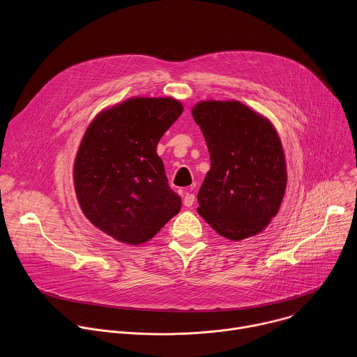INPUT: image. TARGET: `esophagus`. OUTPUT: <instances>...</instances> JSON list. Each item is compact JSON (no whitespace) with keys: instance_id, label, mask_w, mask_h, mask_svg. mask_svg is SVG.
Instances as JSON below:
<instances>
[{"instance_id":"1","label":"esophagus","mask_w":357,"mask_h":357,"mask_svg":"<svg viewBox=\"0 0 357 357\" xmlns=\"http://www.w3.org/2000/svg\"><path fill=\"white\" fill-rule=\"evenodd\" d=\"M194 201H195V195L191 194V192H185V195H184V198H183V204H184L185 206H191V205L194 204Z\"/></svg>"}]
</instances>
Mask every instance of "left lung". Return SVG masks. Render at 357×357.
Instances as JSON below:
<instances>
[{"label":"left lung","instance_id":"1","mask_svg":"<svg viewBox=\"0 0 357 357\" xmlns=\"http://www.w3.org/2000/svg\"><path fill=\"white\" fill-rule=\"evenodd\" d=\"M192 118L205 137L211 169L197 212L221 236L243 241L277 215L287 165L274 125L241 101H199Z\"/></svg>","mask_w":357,"mask_h":357}]
</instances>
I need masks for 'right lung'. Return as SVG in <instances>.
<instances>
[{"instance_id":"add662e5","label":"right lung","mask_w":357,"mask_h":357,"mask_svg":"<svg viewBox=\"0 0 357 357\" xmlns=\"http://www.w3.org/2000/svg\"><path fill=\"white\" fill-rule=\"evenodd\" d=\"M172 97H132L102 109L79 146L73 180L86 218L126 245L151 241L181 208L156 148L183 114Z\"/></svg>"}]
</instances>
